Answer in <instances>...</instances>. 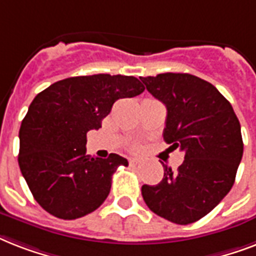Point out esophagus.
I'll return each mask as SVG.
<instances>
[{"label": "esophagus", "mask_w": 256, "mask_h": 256, "mask_svg": "<svg viewBox=\"0 0 256 256\" xmlns=\"http://www.w3.org/2000/svg\"><path fill=\"white\" fill-rule=\"evenodd\" d=\"M128 164H132V166H136V164H140V160L138 158H128Z\"/></svg>", "instance_id": "esophagus-1"}]
</instances>
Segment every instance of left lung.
<instances>
[{
	"label": "left lung",
	"instance_id": "8db88e82",
	"mask_svg": "<svg viewBox=\"0 0 256 256\" xmlns=\"http://www.w3.org/2000/svg\"><path fill=\"white\" fill-rule=\"evenodd\" d=\"M148 92L168 108L164 140L184 152L176 170L164 164V179L142 186L152 212L176 224L203 218L235 182L243 156L240 124L218 88L187 73L144 77Z\"/></svg>",
	"mask_w": 256,
	"mask_h": 256
}]
</instances>
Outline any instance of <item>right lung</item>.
<instances>
[{"label":"right lung","mask_w":256,"mask_h":256,"mask_svg":"<svg viewBox=\"0 0 256 256\" xmlns=\"http://www.w3.org/2000/svg\"><path fill=\"white\" fill-rule=\"evenodd\" d=\"M132 76L94 74L58 81L36 96L20 128L18 164L34 199L49 214L77 219L104 202L112 176L126 158L86 154L114 102L144 92Z\"/></svg>","instance_id":"1"}]
</instances>
